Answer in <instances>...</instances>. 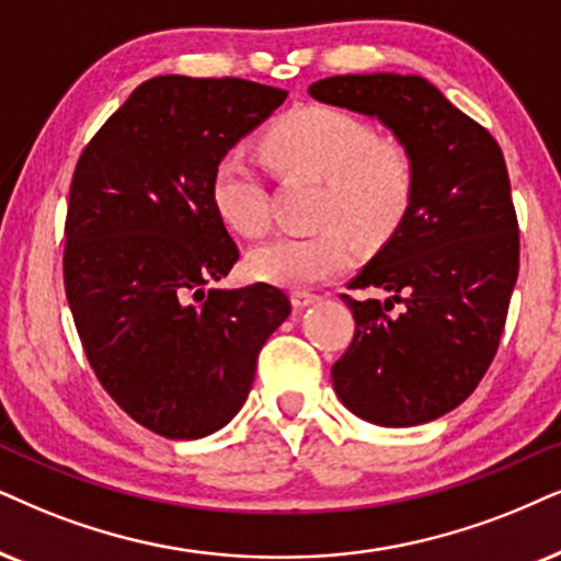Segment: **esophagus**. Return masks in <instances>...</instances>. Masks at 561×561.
Instances as JSON below:
<instances>
[{"label": "esophagus", "instance_id": "obj_1", "mask_svg": "<svg viewBox=\"0 0 561 561\" xmlns=\"http://www.w3.org/2000/svg\"><path fill=\"white\" fill-rule=\"evenodd\" d=\"M318 300H321V295L308 293V289H295V293H293L295 308H308V305H313V302H318Z\"/></svg>", "mask_w": 561, "mask_h": 561}]
</instances>
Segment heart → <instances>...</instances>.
Returning <instances> with one entry per match:
<instances>
[{
    "mask_svg": "<svg viewBox=\"0 0 561 561\" xmlns=\"http://www.w3.org/2000/svg\"><path fill=\"white\" fill-rule=\"evenodd\" d=\"M268 160L285 173L323 181L316 219L325 228L308 236L285 232L248 256L259 279L305 287L331 279L352 264L346 232L380 245L399 230L416 186L411 147L399 134L375 131L357 113L333 105H300L264 134ZM211 204L240 236L268 228V191L261 170L240 150L225 152L211 170Z\"/></svg>",
    "mask_w": 561,
    "mask_h": 561,
    "instance_id": "heart-1",
    "label": "heart"
}]
</instances>
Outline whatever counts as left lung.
I'll list each match as a JSON object with an SVG mask.
<instances>
[{"instance_id":"left-lung-1","label":"left lung","mask_w":561,"mask_h":561,"mask_svg":"<svg viewBox=\"0 0 561 561\" xmlns=\"http://www.w3.org/2000/svg\"><path fill=\"white\" fill-rule=\"evenodd\" d=\"M316 101L380 118L414 154L409 211L350 289V350L331 367L352 414L414 427L463 403L497 354L517 279L520 238L497 139L416 75H339ZM396 301L402 302L393 311Z\"/></svg>"}]
</instances>
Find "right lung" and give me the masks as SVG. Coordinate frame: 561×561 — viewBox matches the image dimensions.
Segmentation results:
<instances>
[{"label": "right lung", "mask_w": 561, "mask_h": 561, "mask_svg": "<svg viewBox=\"0 0 561 561\" xmlns=\"http://www.w3.org/2000/svg\"><path fill=\"white\" fill-rule=\"evenodd\" d=\"M285 98L238 77H152L77 160L64 222L77 333L105 393L162 437L225 427L293 310L266 282L204 293L240 256L211 170Z\"/></svg>", "instance_id": "add662e5"}]
</instances>
